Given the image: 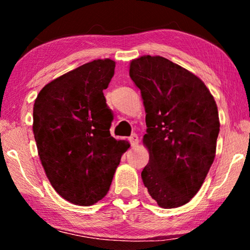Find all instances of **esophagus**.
<instances>
[{"instance_id": "esophagus-1", "label": "esophagus", "mask_w": 250, "mask_h": 250, "mask_svg": "<svg viewBox=\"0 0 250 250\" xmlns=\"http://www.w3.org/2000/svg\"><path fill=\"white\" fill-rule=\"evenodd\" d=\"M129 141H130V143H131V146H138V143H139V138H138V135L135 134V133L131 134V137L129 138Z\"/></svg>"}]
</instances>
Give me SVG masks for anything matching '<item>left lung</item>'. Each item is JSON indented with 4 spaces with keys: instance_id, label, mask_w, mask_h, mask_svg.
Segmentation results:
<instances>
[{
    "instance_id": "8db88e82",
    "label": "left lung",
    "mask_w": 250,
    "mask_h": 250,
    "mask_svg": "<svg viewBox=\"0 0 250 250\" xmlns=\"http://www.w3.org/2000/svg\"><path fill=\"white\" fill-rule=\"evenodd\" d=\"M129 75L141 91L150 160L141 173L158 205L175 208L200 191L214 162L218 110L205 83L161 56L130 62Z\"/></svg>"
}]
</instances>
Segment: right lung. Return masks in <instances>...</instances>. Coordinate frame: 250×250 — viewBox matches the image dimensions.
Wrapping results in <instances>:
<instances>
[{
	"label": "right lung",
	"instance_id": "1",
	"mask_svg": "<svg viewBox=\"0 0 250 250\" xmlns=\"http://www.w3.org/2000/svg\"><path fill=\"white\" fill-rule=\"evenodd\" d=\"M116 62L97 59L46 84L33 108V132L47 179L59 195L89 206L108 193L130 145L110 134L105 104Z\"/></svg>",
	"mask_w": 250,
	"mask_h": 250
}]
</instances>
